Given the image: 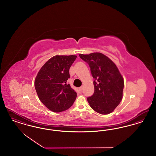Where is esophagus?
I'll return each instance as SVG.
<instances>
[{
  "instance_id": "1",
  "label": "esophagus",
  "mask_w": 156,
  "mask_h": 156,
  "mask_svg": "<svg viewBox=\"0 0 156 156\" xmlns=\"http://www.w3.org/2000/svg\"><path fill=\"white\" fill-rule=\"evenodd\" d=\"M82 89H83L82 87H80V88H79V90H80V91H81V92L82 91Z\"/></svg>"
}]
</instances>
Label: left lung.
Returning <instances> with one entry per match:
<instances>
[{"label":"left lung","instance_id":"obj_1","mask_svg":"<svg viewBox=\"0 0 156 156\" xmlns=\"http://www.w3.org/2000/svg\"><path fill=\"white\" fill-rule=\"evenodd\" d=\"M89 64L94 78L95 91L87 101L95 112L111 113L119 105L123 97L124 80L116 64L101 52L79 54Z\"/></svg>","mask_w":156,"mask_h":156}]
</instances>
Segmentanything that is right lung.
Wrapping results in <instances>:
<instances>
[{
    "mask_svg": "<svg viewBox=\"0 0 156 156\" xmlns=\"http://www.w3.org/2000/svg\"><path fill=\"white\" fill-rule=\"evenodd\" d=\"M76 55H55L48 59L37 73L34 87L40 101L51 111L69 109L77 96L67 80L69 68Z\"/></svg>",
    "mask_w": 156,
    "mask_h": 156,
    "instance_id": "right-lung-1",
    "label": "right lung"
}]
</instances>
